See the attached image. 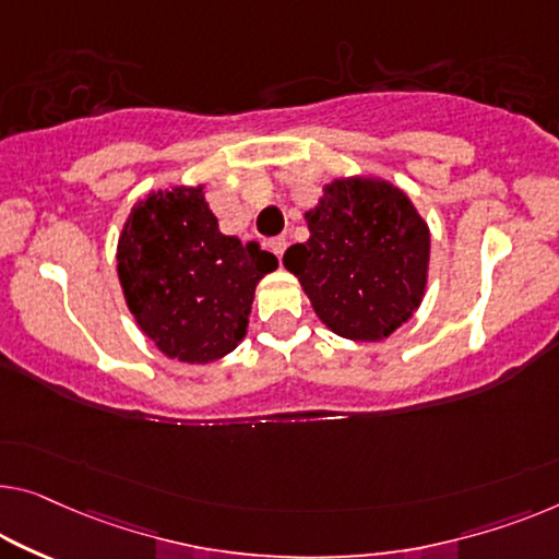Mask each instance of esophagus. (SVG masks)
Masks as SVG:
<instances>
[{
    "label": "esophagus",
    "mask_w": 559,
    "mask_h": 559,
    "mask_svg": "<svg viewBox=\"0 0 559 559\" xmlns=\"http://www.w3.org/2000/svg\"><path fill=\"white\" fill-rule=\"evenodd\" d=\"M286 246H288V240H286V236H276V238H271L269 240V248L273 253H276L278 258L286 253Z\"/></svg>",
    "instance_id": "1"
}]
</instances>
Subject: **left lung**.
<instances>
[{
	"instance_id": "obj_1",
	"label": "left lung",
	"mask_w": 559,
	"mask_h": 559,
	"mask_svg": "<svg viewBox=\"0 0 559 559\" xmlns=\"http://www.w3.org/2000/svg\"><path fill=\"white\" fill-rule=\"evenodd\" d=\"M306 243L283 265L338 336L381 341L412 319L427 288L429 226L402 188L379 178H338L306 213Z\"/></svg>"
}]
</instances>
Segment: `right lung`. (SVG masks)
<instances>
[{
    "instance_id": "obj_1",
    "label": "right lung",
    "mask_w": 559,
    "mask_h": 559,
    "mask_svg": "<svg viewBox=\"0 0 559 559\" xmlns=\"http://www.w3.org/2000/svg\"><path fill=\"white\" fill-rule=\"evenodd\" d=\"M278 269L261 246L223 236L203 186L155 190L132 207L118 240L130 313L170 359L207 364L246 336L258 281Z\"/></svg>"
}]
</instances>
